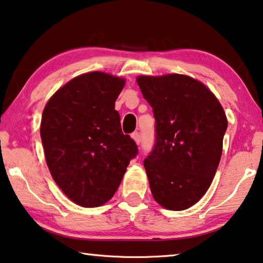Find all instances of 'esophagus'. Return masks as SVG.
I'll list each match as a JSON object with an SVG mask.
<instances>
[{
  "instance_id": "obj_1",
  "label": "esophagus",
  "mask_w": 263,
  "mask_h": 263,
  "mask_svg": "<svg viewBox=\"0 0 263 263\" xmlns=\"http://www.w3.org/2000/svg\"><path fill=\"white\" fill-rule=\"evenodd\" d=\"M132 139L135 141V143L136 144H139L140 143V141H141V139H140V134L137 132H134V133H132Z\"/></svg>"
}]
</instances>
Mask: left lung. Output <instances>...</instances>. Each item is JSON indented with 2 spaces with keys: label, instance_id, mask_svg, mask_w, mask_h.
Segmentation results:
<instances>
[{
  "label": "left lung",
  "instance_id": "left-lung-1",
  "mask_svg": "<svg viewBox=\"0 0 263 263\" xmlns=\"http://www.w3.org/2000/svg\"><path fill=\"white\" fill-rule=\"evenodd\" d=\"M136 82L156 120L154 151L143 162L153 197L168 211H184L211 187L227 116L213 91L191 76L140 75Z\"/></svg>",
  "mask_w": 263,
  "mask_h": 263
}]
</instances>
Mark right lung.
I'll use <instances>...</instances> for the list:
<instances>
[{"label":"right lung","instance_id":"right-lung-1","mask_svg":"<svg viewBox=\"0 0 263 263\" xmlns=\"http://www.w3.org/2000/svg\"><path fill=\"white\" fill-rule=\"evenodd\" d=\"M124 84L120 76L86 72L56 90L43 109L40 134L47 165L64 195L81 207L110 200L137 154L115 110Z\"/></svg>","mask_w":263,"mask_h":263}]
</instances>
